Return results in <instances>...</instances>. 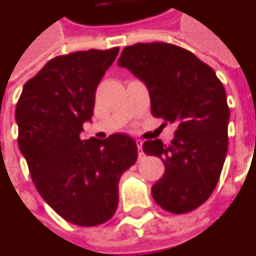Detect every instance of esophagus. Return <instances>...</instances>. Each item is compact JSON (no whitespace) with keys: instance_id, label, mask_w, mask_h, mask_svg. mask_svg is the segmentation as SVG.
<instances>
[{"instance_id":"34e87169","label":"esophagus","mask_w":256,"mask_h":256,"mask_svg":"<svg viewBox=\"0 0 256 256\" xmlns=\"http://www.w3.org/2000/svg\"><path fill=\"white\" fill-rule=\"evenodd\" d=\"M136 142H137V146H138V156L142 158V156H144V152H142V150H141V148H142V141L136 140Z\"/></svg>"}]
</instances>
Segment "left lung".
I'll return each instance as SVG.
<instances>
[{
  "label": "left lung",
  "mask_w": 256,
  "mask_h": 256,
  "mask_svg": "<svg viewBox=\"0 0 256 256\" xmlns=\"http://www.w3.org/2000/svg\"><path fill=\"white\" fill-rule=\"evenodd\" d=\"M118 65L146 86L155 118L178 124L169 146L160 140L142 144L146 155L165 165L151 188L155 202L172 214L194 210L215 190L228 154L230 110L224 87L210 66L168 42L124 47Z\"/></svg>",
  "instance_id": "left-lung-1"
}]
</instances>
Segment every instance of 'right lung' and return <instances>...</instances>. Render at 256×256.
Masks as SVG:
<instances>
[{
    "label": "right lung",
    "instance_id": "1",
    "mask_svg": "<svg viewBox=\"0 0 256 256\" xmlns=\"http://www.w3.org/2000/svg\"><path fill=\"white\" fill-rule=\"evenodd\" d=\"M118 52L116 47L54 58L23 86L16 105L19 150L36 188L58 215L83 228L114 216L120 176L137 160V144L126 134L80 138Z\"/></svg>",
    "mask_w": 256,
    "mask_h": 256
}]
</instances>
